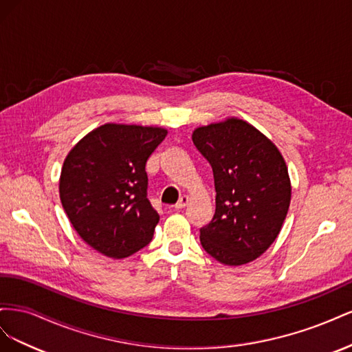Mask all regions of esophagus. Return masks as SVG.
I'll return each mask as SVG.
<instances>
[{"mask_svg": "<svg viewBox=\"0 0 352 352\" xmlns=\"http://www.w3.org/2000/svg\"><path fill=\"white\" fill-rule=\"evenodd\" d=\"M188 201H189V198L186 197V195H182L179 198V201L176 202V206H175V210H182V208H185L186 207V204H188Z\"/></svg>", "mask_w": 352, "mask_h": 352, "instance_id": "1", "label": "esophagus"}]
</instances>
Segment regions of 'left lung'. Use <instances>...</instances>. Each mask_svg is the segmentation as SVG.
<instances>
[{"instance_id":"obj_1","label":"left lung","mask_w":352,"mask_h":352,"mask_svg":"<svg viewBox=\"0 0 352 352\" xmlns=\"http://www.w3.org/2000/svg\"><path fill=\"white\" fill-rule=\"evenodd\" d=\"M197 150L212 168L216 211L199 229L202 248L226 265L255 260L278 238L291 182L276 145L250 123L228 119L198 127Z\"/></svg>"}]
</instances>
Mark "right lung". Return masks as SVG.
Returning <instances> with one entry per match:
<instances>
[{
    "instance_id": "add662e5",
    "label": "right lung",
    "mask_w": 352,
    "mask_h": 352,
    "mask_svg": "<svg viewBox=\"0 0 352 352\" xmlns=\"http://www.w3.org/2000/svg\"><path fill=\"white\" fill-rule=\"evenodd\" d=\"M166 135L162 127L107 123L72 148L61 168L60 199L94 250L123 258L151 242L160 216L146 197L145 164Z\"/></svg>"
}]
</instances>
